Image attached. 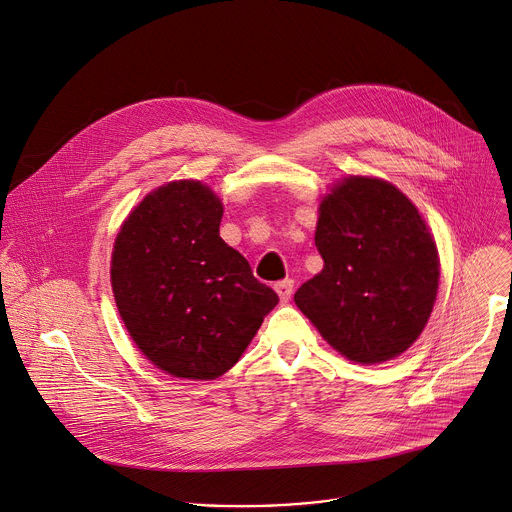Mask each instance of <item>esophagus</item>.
Masks as SVG:
<instances>
[{"label":"esophagus","mask_w":512,"mask_h":512,"mask_svg":"<svg viewBox=\"0 0 512 512\" xmlns=\"http://www.w3.org/2000/svg\"><path fill=\"white\" fill-rule=\"evenodd\" d=\"M292 286H294V282H292L290 278H286V280H282V282H278V284L274 286L282 302H288V300H290V296H292Z\"/></svg>","instance_id":"obj_1"}]
</instances>
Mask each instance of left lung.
<instances>
[{"label":"left lung","mask_w":512,"mask_h":512,"mask_svg":"<svg viewBox=\"0 0 512 512\" xmlns=\"http://www.w3.org/2000/svg\"><path fill=\"white\" fill-rule=\"evenodd\" d=\"M315 244L325 266L294 302L327 343L365 365L412 347L440 278L434 238L414 203L387 181L349 177L323 199Z\"/></svg>","instance_id":"left-lung-1"}]
</instances>
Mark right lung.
<instances>
[{
    "label": "right lung",
    "mask_w": 512,
    "mask_h": 512,
    "mask_svg": "<svg viewBox=\"0 0 512 512\" xmlns=\"http://www.w3.org/2000/svg\"><path fill=\"white\" fill-rule=\"evenodd\" d=\"M222 216L210 187L171 181L139 203L115 240L121 319L143 355L173 377L224 375L278 304L220 238Z\"/></svg>",
    "instance_id": "right-lung-1"
}]
</instances>
